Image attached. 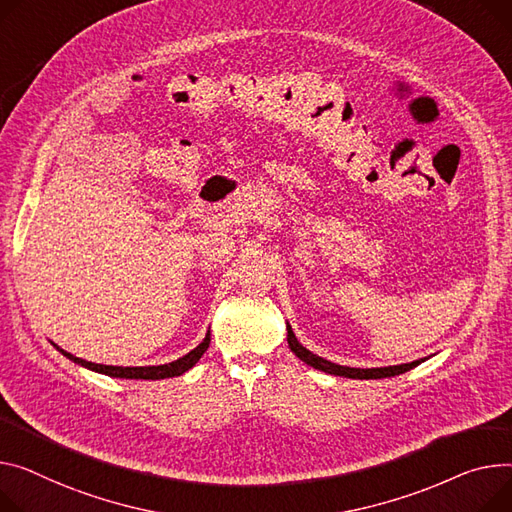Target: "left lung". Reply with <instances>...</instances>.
<instances>
[{"label": "left lung", "mask_w": 512, "mask_h": 512, "mask_svg": "<svg viewBox=\"0 0 512 512\" xmlns=\"http://www.w3.org/2000/svg\"><path fill=\"white\" fill-rule=\"evenodd\" d=\"M286 329H288V346L290 350L304 362L309 364L317 370H323L327 374H333V377H346V379H360V381H370V379H387V377H397V374H403L407 370L416 368L418 364H422L426 358H420V360H414V362H407V364H397V366H381V368H350V366H342V364H335V362H329L313 352L306 350L292 331V327L286 323Z\"/></svg>", "instance_id": "left-lung-1"}]
</instances>
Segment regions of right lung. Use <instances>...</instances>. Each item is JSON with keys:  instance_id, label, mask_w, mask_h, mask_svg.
Returning <instances> with one entry per match:
<instances>
[{"instance_id": "add662e5", "label": "right lung", "mask_w": 512, "mask_h": 512, "mask_svg": "<svg viewBox=\"0 0 512 512\" xmlns=\"http://www.w3.org/2000/svg\"><path fill=\"white\" fill-rule=\"evenodd\" d=\"M55 346V344H53ZM65 358H70L72 362L88 368V370H94V372H100V374H107V377H113V379H142V381H160V379H170V377H181L183 372H187L191 366L197 364V360L203 356V352H206L210 348V331L206 333V337H203V342L193 348L189 354H185L183 358L175 360V362H168V364H160V366H107V364H94V362H88V360H82V358H76L74 354L61 350L59 346H55Z\"/></svg>"}]
</instances>
